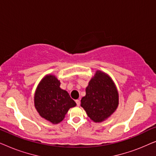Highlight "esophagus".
Listing matches in <instances>:
<instances>
[{
  "mask_svg": "<svg viewBox=\"0 0 156 156\" xmlns=\"http://www.w3.org/2000/svg\"><path fill=\"white\" fill-rule=\"evenodd\" d=\"M75 101H76V105H77L78 106L80 105V100H79V99H76V100H75Z\"/></svg>",
  "mask_w": 156,
  "mask_h": 156,
  "instance_id": "1",
  "label": "esophagus"
}]
</instances>
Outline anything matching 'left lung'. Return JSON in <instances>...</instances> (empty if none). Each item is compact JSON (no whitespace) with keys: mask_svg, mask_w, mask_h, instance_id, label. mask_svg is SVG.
Returning <instances> with one entry per match:
<instances>
[{"mask_svg":"<svg viewBox=\"0 0 156 156\" xmlns=\"http://www.w3.org/2000/svg\"><path fill=\"white\" fill-rule=\"evenodd\" d=\"M119 104V94L112 79L97 71L89 82L86 95L81 100V106L94 122H101L111 116Z\"/></svg>","mask_w":156,"mask_h":156,"instance_id":"8db88e82","label":"left lung"}]
</instances>
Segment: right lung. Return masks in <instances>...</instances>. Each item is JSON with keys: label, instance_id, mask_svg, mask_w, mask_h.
Instances as JSON below:
<instances>
[{"label": "right lung", "instance_id": "right-lung-1", "mask_svg": "<svg viewBox=\"0 0 156 156\" xmlns=\"http://www.w3.org/2000/svg\"><path fill=\"white\" fill-rule=\"evenodd\" d=\"M60 82L53 75L43 78L35 94V106L39 114L52 123L61 122L70 108L76 106L67 91L62 89Z\"/></svg>", "mask_w": 156, "mask_h": 156}]
</instances>
